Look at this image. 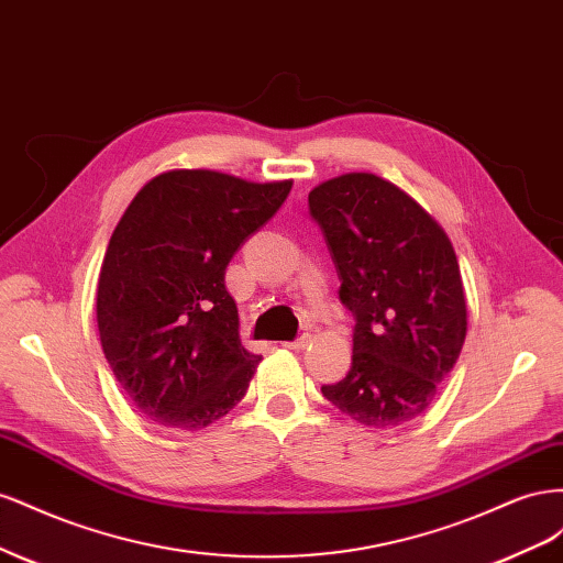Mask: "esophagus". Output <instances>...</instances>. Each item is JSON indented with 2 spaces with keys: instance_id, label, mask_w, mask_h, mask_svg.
Instances as JSON below:
<instances>
[{
  "instance_id": "obj_1",
  "label": "esophagus",
  "mask_w": 563,
  "mask_h": 563,
  "mask_svg": "<svg viewBox=\"0 0 563 563\" xmlns=\"http://www.w3.org/2000/svg\"><path fill=\"white\" fill-rule=\"evenodd\" d=\"M310 340H312L310 333H302L296 340H288V343H284V347H288V350H305V347L310 345Z\"/></svg>"
}]
</instances>
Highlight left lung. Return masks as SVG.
<instances>
[{"label": "left lung", "instance_id": "obj_1", "mask_svg": "<svg viewBox=\"0 0 563 563\" xmlns=\"http://www.w3.org/2000/svg\"><path fill=\"white\" fill-rule=\"evenodd\" d=\"M354 317L352 366L321 395L366 428L418 418L453 371L467 305L446 232L397 185L345 174L308 197Z\"/></svg>", "mask_w": 563, "mask_h": 563}]
</instances>
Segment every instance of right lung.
<instances>
[{"instance_id":"1","label":"right lung","mask_w":563,"mask_h":563,"mask_svg":"<svg viewBox=\"0 0 563 563\" xmlns=\"http://www.w3.org/2000/svg\"><path fill=\"white\" fill-rule=\"evenodd\" d=\"M291 185L180 168L152 178L117 223L98 277L100 345L162 428L203 430L244 399L261 356L242 345L225 269Z\"/></svg>"}]
</instances>
